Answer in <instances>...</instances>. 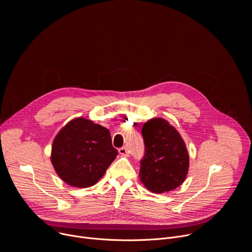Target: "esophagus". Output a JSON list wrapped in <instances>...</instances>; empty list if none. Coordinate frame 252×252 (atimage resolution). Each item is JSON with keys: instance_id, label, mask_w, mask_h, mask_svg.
<instances>
[{"instance_id": "34e87169", "label": "esophagus", "mask_w": 252, "mask_h": 252, "mask_svg": "<svg viewBox=\"0 0 252 252\" xmlns=\"http://www.w3.org/2000/svg\"><path fill=\"white\" fill-rule=\"evenodd\" d=\"M119 153L122 156H127V149L126 147H123V148L119 149Z\"/></svg>"}]
</instances>
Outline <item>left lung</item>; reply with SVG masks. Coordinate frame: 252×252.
<instances>
[{
	"label": "left lung",
	"instance_id": "8db88e82",
	"mask_svg": "<svg viewBox=\"0 0 252 252\" xmlns=\"http://www.w3.org/2000/svg\"><path fill=\"white\" fill-rule=\"evenodd\" d=\"M145 155L140 159L139 178L155 193L181 186L189 170L187 147L177 130L162 119H153L142 126Z\"/></svg>",
	"mask_w": 252,
	"mask_h": 252
}]
</instances>
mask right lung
Listing matches in <instances>:
<instances>
[{
    "mask_svg": "<svg viewBox=\"0 0 252 252\" xmlns=\"http://www.w3.org/2000/svg\"><path fill=\"white\" fill-rule=\"evenodd\" d=\"M117 156L110 130L79 118L70 121L57 134L51 159L65 184L89 188L97 183Z\"/></svg>",
    "mask_w": 252,
    "mask_h": 252,
    "instance_id": "obj_1",
    "label": "right lung"
}]
</instances>
